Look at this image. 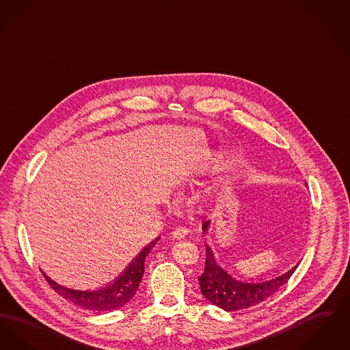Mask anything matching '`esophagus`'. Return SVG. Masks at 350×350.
<instances>
[{"instance_id":"obj_1","label":"esophagus","mask_w":350,"mask_h":350,"mask_svg":"<svg viewBox=\"0 0 350 350\" xmlns=\"http://www.w3.org/2000/svg\"><path fill=\"white\" fill-rule=\"evenodd\" d=\"M187 234H188V228H183V226H179L172 231V237L175 239H183Z\"/></svg>"}]
</instances>
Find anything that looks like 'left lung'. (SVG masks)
I'll list each match as a JSON object with an SVG mask.
<instances>
[{"label": "left lung", "mask_w": 350, "mask_h": 350, "mask_svg": "<svg viewBox=\"0 0 350 350\" xmlns=\"http://www.w3.org/2000/svg\"><path fill=\"white\" fill-rule=\"evenodd\" d=\"M208 226V221L202 224L204 232L206 231ZM205 271L198 277L201 293L211 304H215L217 307L225 311H238L261 304L280 289L284 284H286V281L298 267L297 264L286 273L277 275L271 280L260 282H242L239 280L232 278L225 269H222L217 264L211 247L208 244H205Z\"/></svg>", "instance_id": "left-lung-1"}]
</instances>
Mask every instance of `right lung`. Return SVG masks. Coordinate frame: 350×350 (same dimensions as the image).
<instances>
[{
  "instance_id": "1",
  "label": "right lung",
  "mask_w": 350,
  "mask_h": 350,
  "mask_svg": "<svg viewBox=\"0 0 350 350\" xmlns=\"http://www.w3.org/2000/svg\"><path fill=\"white\" fill-rule=\"evenodd\" d=\"M159 241V237L148 244L131 264L122 271L119 277H116L111 284L105 288L96 290H73L61 286L52 281L48 275L43 273L49 286L59 293L62 298L70 301L78 307L92 311V312H107L113 311L128 304L136 294L138 285L144 275V262L152 247Z\"/></svg>"
}]
</instances>
